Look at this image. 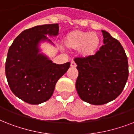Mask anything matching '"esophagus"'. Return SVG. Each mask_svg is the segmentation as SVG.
Here are the masks:
<instances>
[{
    "instance_id": "obj_1",
    "label": "esophagus",
    "mask_w": 134,
    "mask_h": 134,
    "mask_svg": "<svg viewBox=\"0 0 134 134\" xmlns=\"http://www.w3.org/2000/svg\"><path fill=\"white\" fill-rule=\"evenodd\" d=\"M70 66H71V67H76V63L74 61H71V64H70Z\"/></svg>"
}]
</instances>
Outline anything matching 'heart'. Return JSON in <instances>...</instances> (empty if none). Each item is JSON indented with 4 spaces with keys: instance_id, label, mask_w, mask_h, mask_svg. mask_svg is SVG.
<instances>
[{
    "instance_id": "b5f03b06",
    "label": "heart",
    "mask_w": 134,
    "mask_h": 134,
    "mask_svg": "<svg viewBox=\"0 0 134 134\" xmlns=\"http://www.w3.org/2000/svg\"><path fill=\"white\" fill-rule=\"evenodd\" d=\"M63 44L67 49L77 50L82 58H89L97 53L101 44V39L95 32L74 30L65 35Z\"/></svg>"
}]
</instances>
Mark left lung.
Here are the masks:
<instances>
[{"label": "left lung", "mask_w": 134, "mask_h": 134, "mask_svg": "<svg viewBox=\"0 0 134 134\" xmlns=\"http://www.w3.org/2000/svg\"><path fill=\"white\" fill-rule=\"evenodd\" d=\"M104 45L89 58H76L79 76L76 89L83 101L102 105L116 99L129 76L127 55L118 40L102 30Z\"/></svg>", "instance_id": "left-lung-1"}]
</instances>
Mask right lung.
<instances>
[{
	"instance_id": "obj_1",
	"label": "right lung",
	"mask_w": 134,
	"mask_h": 134,
	"mask_svg": "<svg viewBox=\"0 0 134 134\" xmlns=\"http://www.w3.org/2000/svg\"><path fill=\"white\" fill-rule=\"evenodd\" d=\"M58 24L35 26L24 30L9 46L5 74L12 92L30 104H40L52 96L57 81L70 67V63H53L40 52L41 42L51 41L46 35H58Z\"/></svg>"
}]
</instances>
